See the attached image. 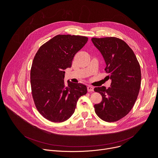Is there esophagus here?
I'll return each mask as SVG.
<instances>
[{
    "mask_svg": "<svg viewBox=\"0 0 158 158\" xmlns=\"http://www.w3.org/2000/svg\"><path fill=\"white\" fill-rule=\"evenodd\" d=\"M87 89H88V92H93L94 89V88L92 86L89 85V86H88Z\"/></svg>",
    "mask_w": 158,
    "mask_h": 158,
    "instance_id": "obj_1",
    "label": "esophagus"
}]
</instances>
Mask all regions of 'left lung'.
Listing matches in <instances>:
<instances>
[{"mask_svg":"<svg viewBox=\"0 0 158 158\" xmlns=\"http://www.w3.org/2000/svg\"><path fill=\"white\" fill-rule=\"evenodd\" d=\"M92 42L101 53L111 87L94 88L102 100L94 106L98 117L106 122L124 117L133 107L141 85V70L137 58L125 41L114 37L93 38Z\"/></svg>","mask_w":158,"mask_h":158,"instance_id":"1","label":"left lung"}]
</instances>
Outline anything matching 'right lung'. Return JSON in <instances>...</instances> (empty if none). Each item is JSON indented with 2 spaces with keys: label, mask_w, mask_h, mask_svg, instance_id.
Masks as SVG:
<instances>
[{
  "label": "right lung",
  "mask_w": 158,
  "mask_h": 158,
  "mask_svg": "<svg viewBox=\"0 0 158 158\" xmlns=\"http://www.w3.org/2000/svg\"><path fill=\"white\" fill-rule=\"evenodd\" d=\"M88 38L59 35L41 46L31 70L32 97L40 113L53 122L68 120L75 111L78 99L86 94L87 87L69 80L64 85V70L85 46Z\"/></svg>",
  "instance_id": "obj_1"
}]
</instances>
